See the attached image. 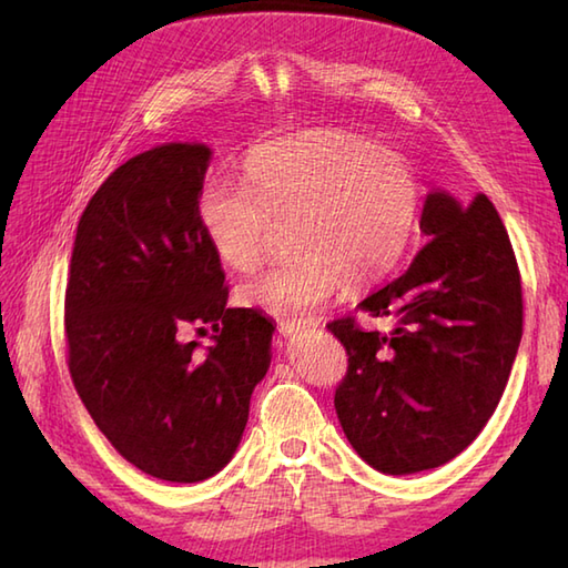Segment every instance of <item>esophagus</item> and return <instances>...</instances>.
I'll use <instances>...</instances> for the list:
<instances>
[{
    "mask_svg": "<svg viewBox=\"0 0 568 568\" xmlns=\"http://www.w3.org/2000/svg\"><path fill=\"white\" fill-rule=\"evenodd\" d=\"M305 329V322H277V332H281L283 336H291V334H297Z\"/></svg>",
    "mask_w": 568,
    "mask_h": 568,
    "instance_id": "34e87169",
    "label": "esophagus"
}]
</instances>
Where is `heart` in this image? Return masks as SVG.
<instances>
[{
    "label": "heart",
    "mask_w": 568,
    "mask_h": 568,
    "mask_svg": "<svg viewBox=\"0 0 568 568\" xmlns=\"http://www.w3.org/2000/svg\"><path fill=\"white\" fill-rule=\"evenodd\" d=\"M246 187L212 178L200 222L229 268L248 273L268 256L277 229L291 226L293 261L251 277L241 303L300 322L344 283L383 281L413 239L419 180L405 155L344 131H305L253 149Z\"/></svg>",
    "instance_id": "1"
}]
</instances>
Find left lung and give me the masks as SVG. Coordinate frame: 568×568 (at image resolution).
<instances>
[{
    "instance_id": "1",
    "label": "left lung",
    "mask_w": 568,
    "mask_h": 568,
    "mask_svg": "<svg viewBox=\"0 0 568 568\" xmlns=\"http://www.w3.org/2000/svg\"><path fill=\"white\" fill-rule=\"evenodd\" d=\"M427 244L403 275L327 329L346 348L334 407L358 456L390 476L462 454L496 413L523 339V281L500 214L486 195L432 192L419 220Z\"/></svg>"
}]
</instances>
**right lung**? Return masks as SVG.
<instances>
[{
	"mask_svg": "<svg viewBox=\"0 0 568 568\" xmlns=\"http://www.w3.org/2000/svg\"><path fill=\"white\" fill-rule=\"evenodd\" d=\"M212 151L139 153L84 207L65 287L68 368L80 400L129 464L171 484L224 468L271 364L273 322L226 307L222 263L200 222ZM213 329L200 359L183 328Z\"/></svg>",
	"mask_w": 568,
	"mask_h": 568,
	"instance_id": "obj_1",
	"label": "right lung"
}]
</instances>
